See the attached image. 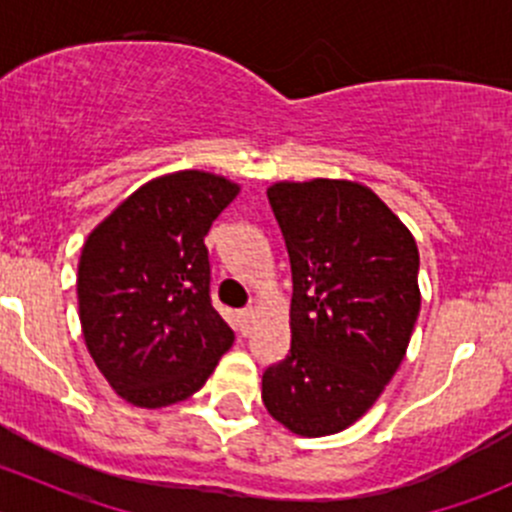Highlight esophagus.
<instances>
[{
    "mask_svg": "<svg viewBox=\"0 0 512 512\" xmlns=\"http://www.w3.org/2000/svg\"><path fill=\"white\" fill-rule=\"evenodd\" d=\"M252 322H255V309H252V307L240 309V314H237V324H240V334L250 332Z\"/></svg>",
    "mask_w": 512,
    "mask_h": 512,
    "instance_id": "obj_1",
    "label": "esophagus"
}]
</instances>
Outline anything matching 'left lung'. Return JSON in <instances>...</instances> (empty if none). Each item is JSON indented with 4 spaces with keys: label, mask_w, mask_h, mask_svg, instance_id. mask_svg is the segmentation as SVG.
Returning a JSON list of instances; mask_svg holds the SVG:
<instances>
[{
    "label": "left lung",
    "mask_w": 512,
    "mask_h": 512,
    "mask_svg": "<svg viewBox=\"0 0 512 512\" xmlns=\"http://www.w3.org/2000/svg\"><path fill=\"white\" fill-rule=\"evenodd\" d=\"M292 267V344L262 401L297 436L339 433L404 361L421 309L418 247L366 185L314 178L267 188Z\"/></svg>",
    "instance_id": "1"
}]
</instances>
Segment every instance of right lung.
I'll return each instance as SVG.
<instances>
[{"mask_svg":"<svg viewBox=\"0 0 512 512\" xmlns=\"http://www.w3.org/2000/svg\"><path fill=\"white\" fill-rule=\"evenodd\" d=\"M240 185L178 170L141 185L94 227L79 260V319L121 399L160 409L208 381L235 334L210 302L205 235Z\"/></svg>","mask_w":512,"mask_h":512,"instance_id":"add662e5","label":"right lung"}]
</instances>
